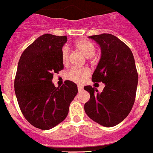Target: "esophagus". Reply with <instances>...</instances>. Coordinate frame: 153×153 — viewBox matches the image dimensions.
I'll return each instance as SVG.
<instances>
[{
    "instance_id": "34e87169",
    "label": "esophagus",
    "mask_w": 153,
    "mask_h": 153,
    "mask_svg": "<svg viewBox=\"0 0 153 153\" xmlns=\"http://www.w3.org/2000/svg\"><path fill=\"white\" fill-rule=\"evenodd\" d=\"M78 91H82V89H83V87H82V85H78Z\"/></svg>"
}]
</instances>
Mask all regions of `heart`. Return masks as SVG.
I'll return each mask as SVG.
<instances>
[{
	"label": "heart",
	"mask_w": 153,
	"mask_h": 153,
	"mask_svg": "<svg viewBox=\"0 0 153 153\" xmlns=\"http://www.w3.org/2000/svg\"><path fill=\"white\" fill-rule=\"evenodd\" d=\"M75 46L86 57H91L95 53V46L93 42L87 39H78L75 42ZM62 62L66 65L69 59V49L68 46H63L61 51ZM91 71L88 68H72L66 73V78L75 83H82L90 75Z\"/></svg>",
	"instance_id": "b5f03b06"
}]
</instances>
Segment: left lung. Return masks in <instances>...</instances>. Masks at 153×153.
Returning a JSON list of instances; mask_svg holds the SVG:
<instances>
[{"instance_id":"1","label":"left lung","mask_w":153,"mask_h":153,"mask_svg":"<svg viewBox=\"0 0 153 153\" xmlns=\"http://www.w3.org/2000/svg\"><path fill=\"white\" fill-rule=\"evenodd\" d=\"M89 38L96 41L101 49V57L91 80L104 83L105 87L101 93L90 85L84 88L90 93L85 111L92 120L111 127L122 122L134 104L138 84L134 57L130 48L112 34Z\"/></svg>"}]
</instances>
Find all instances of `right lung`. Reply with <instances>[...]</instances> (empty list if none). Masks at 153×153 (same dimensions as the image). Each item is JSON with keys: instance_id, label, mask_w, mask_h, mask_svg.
<instances>
[{"instance_id": "obj_1", "label": "right lung", "mask_w": 153, "mask_h": 153, "mask_svg": "<svg viewBox=\"0 0 153 153\" xmlns=\"http://www.w3.org/2000/svg\"><path fill=\"white\" fill-rule=\"evenodd\" d=\"M65 36L44 34L23 51L19 60L14 90L22 114L30 124L41 130L62 122L78 93L76 84L65 81L61 88L52 82L53 74L64 68L61 51Z\"/></svg>"}]
</instances>
